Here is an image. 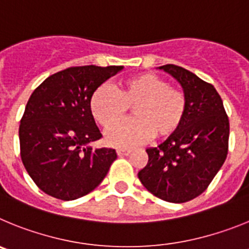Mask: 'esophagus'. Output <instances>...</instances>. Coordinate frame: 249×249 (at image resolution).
Masks as SVG:
<instances>
[{
  "label": "esophagus",
  "mask_w": 249,
  "mask_h": 249,
  "mask_svg": "<svg viewBox=\"0 0 249 249\" xmlns=\"http://www.w3.org/2000/svg\"><path fill=\"white\" fill-rule=\"evenodd\" d=\"M131 152V150H126V149H118L116 150V154L119 156H127Z\"/></svg>",
  "instance_id": "34e87169"
}]
</instances>
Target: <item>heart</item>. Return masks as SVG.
Here are the masks:
<instances>
[{
    "label": "heart",
    "mask_w": 249,
    "mask_h": 249,
    "mask_svg": "<svg viewBox=\"0 0 249 249\" xmlns=\"http://www.w3.org/2000/svg\"><path fill=\"white\" fill-rule=\"evenodd\" d=\"M127 107L134 118L113 124L124 117ZM94 119L103 127H114L105 133L107 144L129 149L144 144L149 139L174 135L182 125L187 110L185 94L152 73H141L119 83L114 90L102 86L90 99Z\"/></svg>",
    "instance_id": "heart-1"
}]
</instances>
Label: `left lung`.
Instances as JSON below:
<instances>
[{"label": "left lung", "mask_w": 249, "mask_h": 249, "mask_svg": "<svg viewBox=\"0 0 249 249\" xmlns=\"http://www.w3.org/2000/svg\"><path fill=\"white\" fill-rule=\"evenodd\" d=\"M159 69L180 83L187 110L174 135L156 147H147L149 160L138 176L154 196L182 203L202 194L222 167L227 158L230 122L212 84L175 64Z\"/></svg>", "instance_id": "8db88e82"}]
</instances>
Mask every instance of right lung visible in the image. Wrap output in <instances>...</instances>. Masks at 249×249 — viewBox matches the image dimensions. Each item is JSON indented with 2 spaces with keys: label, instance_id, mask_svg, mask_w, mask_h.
I'll return each instance as SVG.
<instances>
[{
  "label": "right lung",
  "instance_id": "obj_1",
  "mask_svg": "<svg viewBox=\"0 0 249 249\" xmlns=\"http://www.w3.org/2000/svg\"><path fill=\"white\" fill-rule=\"evenodd\" d=\"M123 66L71 67L47 78L31 95L19 125L21 159L36 185L71 201L93 191L116 159L114 149L90 146L102 138L90 99Z\"/></svg>",
  "mask_w": 249,
  "mask_h": 249
}]
</instances>
